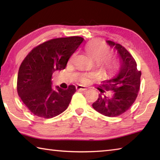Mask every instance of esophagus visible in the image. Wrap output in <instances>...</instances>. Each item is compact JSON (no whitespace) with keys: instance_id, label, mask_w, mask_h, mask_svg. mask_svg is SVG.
Returning <instances> with one entry per match:
<instances>
[{"instance_id":"obj_1","label":"esophagus","mask_w":160,"mask_h":160,"mask_svg":"<svg viewBox=\"0 0 160 160\" xmlns=\"http://www.w3.org/2000/svg\"><path fill=\"white\" fill-rule=\"evenodd\" d=\"M76 89L78 90H80V91H86L88 89H87V88L85 86H83V85H77L76 86Z\"/></svg>"}]
</instances>
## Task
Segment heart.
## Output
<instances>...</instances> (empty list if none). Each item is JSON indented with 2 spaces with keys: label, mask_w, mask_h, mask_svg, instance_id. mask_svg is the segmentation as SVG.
<instances>
[{
  "label": "heart",
  "mask_w": 160,
  "mask_h": 160,
  "mask_svg": "<svg viewBox=\"0 0 160 160\" xmlns=\"http://www.w3.org/2000/svg\"><path fill=\"white\" fill-rule=\"evenodd\" d=\"M86 51L90 58L97 61L103 60L109 55V50L107 46L102 43L95 41L91 42L87 45ZM107 68L110 72L114 71L117 68V64L116 63H111L108 65ZM82 80L85 82L86 79L83 78Z\"/></svg>",
  "instance_id": "b5f03b06"
}]
</instances>
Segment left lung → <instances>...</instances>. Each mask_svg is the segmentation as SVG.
<instances>
[{
  "label": "left lung",
  "mask_w": 160,
  "mask_h": 160,
  "mask_svg": "<svg viewBox=\"0 0 160 160\" xmlns=\"http://www.w3.org/2000/svg\"><path fill=\"white\" fill-rule=\"evenodd\" d=\"M107 44L117 53L119 57V68L116 73L107 78L102 85L106 90L113 91L112 96L99 94V98L92 104L97 112L102 114L114 117L126 112L133 104L138 96L140 85L141 72L137 69L133 57L125 48L112 41Z\"/></svg>",
  "instance_id": "1"
}]
</instances>
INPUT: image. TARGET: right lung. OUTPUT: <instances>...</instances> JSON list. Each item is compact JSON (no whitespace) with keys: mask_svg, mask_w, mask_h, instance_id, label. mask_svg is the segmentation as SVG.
<instances>
[{"mask_svg":"<svg viewBox=\"0 0 160 160\" xmlns=\"http://www.w3.org/2000/svg\"><path fill=\"white\" fill-rule=\"evenodd\" d=\"M84 39L80 37L57 38L32 49L21 63L18 75L19 97L34 115L50 118L66 110L76 91L52 88L51 77L56 70L65 69L68 61Z\"/></svg>","mask_w":160,"mask_h":160,"instance_id":"add662e5","label":"right lung"}]
</instances>
